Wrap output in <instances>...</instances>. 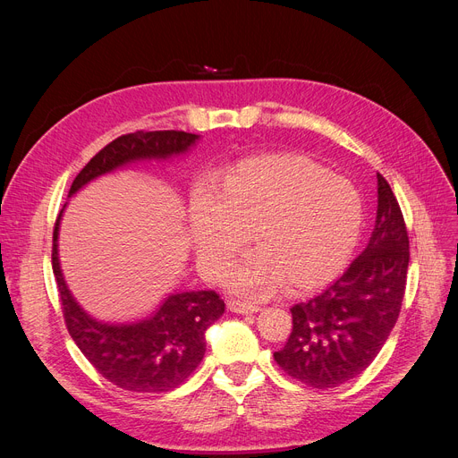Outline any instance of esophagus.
Here are the masks:
<instances>
[{
    "instance_id": "1",
    "label": "esophagus",
    "mask_w": 458,
    "mask_h": 458,
    "mask_svg": "<svg viewBox=\"0 0 458 458\" xmlns=\"http://www.w3.org/2000/svg\"><path fill=\"white\" fill-rule=\"evenodd\" d=\"M228 308H230L232 311H235V314H243V316L256 314V311L259 310V306L249 304V302H242V301H230V302H228Z\"/></svg>"
}]
</instances>
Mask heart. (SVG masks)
<instances>
[{
  "instance_id": "heart-1",
  "label": "heart",
  "mask_w": 458,
  "mask_h": 458,
  "mask_svg": "<svg viewBox=\"0 0 458 458\" xmlns=\"http://www.w3.org/2000/svg\"><path fill=\"white\" fill-rule=\"evenodd\" d=\"M191 237L202 275L219 280L252 237L259 250L228 276L232 290L267 297L284 284L308 293L342 273L364 225V202L344 176L302 156H267L237 165L221 189L192 192Z\"/></svg>"
}]
</instances>
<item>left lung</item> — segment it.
Wrapping results in <instances>:
<instances>
[{
    "label": "left lung",
    "mask_w": 458,
    "mask_h": 458,
    "mask_svg": "<svg viewBox=\"0 0 458 458\" xmlns=\"http://www.w3.org/2000/svg\"><path fill=\"white\" fill-rule=\"evenodd\" d=\"M377 221L366 250L314 299L292 308L293 328L275 362L311 388H335L362 373L397 323L408 232L390 183L377 173Z\"/></svg>",
    "instance_id": "obj_1"
}]
</instances>
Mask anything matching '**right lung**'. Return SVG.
Masks as SVG:
<instances>
[{
  "label": "right lung",
  "mask_w": 458,
  "mask_h": 458,
  "mask_svg": "<svg viewBox=\"0 0 458 458\" xmlns=\"http://www.w3.org/2000/svg\"><path fill=\"white\" fill-rule=\"evenodd\" d=\"M199 139L195 133L163 130L120 135L96 154L76 176L70 195L92 178L133 159L166 157L185 152ZM63 213V211H61ZM54 226L52 266L63 308V318L72 340L89 362L114 386L154 394L178 388L206 352V328L225 314V301L213 290L168 295L148 319L133 325H107L94 321L78 306L63 280L57 258L59 219Z\"/></svg>",
  "instance_id": "right-lung-1"
}]
</instances>
